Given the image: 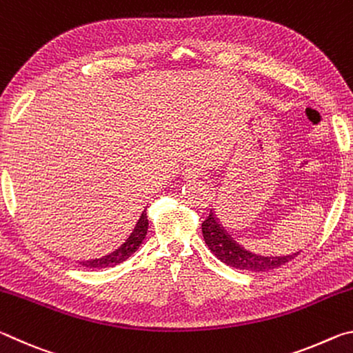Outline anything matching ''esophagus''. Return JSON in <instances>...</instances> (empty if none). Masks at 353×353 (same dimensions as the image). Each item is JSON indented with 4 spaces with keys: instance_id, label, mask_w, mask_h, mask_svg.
Segmentation results:
<instances>
[{
    "instance_id": "1",
    "label": "esophagus",
    "mask_w": 353,
    "mask_h": 353,
    "mask_svg": "<svg viewBox=\"0 0 353 353\" xmlns=\"http://www.w3.org/2000/svg\"><path fill=\"white\" fill-rule=\"evenodd\" d=\"M182 176L183 179H187V181H194V179H198L201 176V171L198 168H194V166H185L182 170Z\"/></svg>"
}]
</instances>
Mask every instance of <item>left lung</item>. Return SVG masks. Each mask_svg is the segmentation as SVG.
I'll return each mask as SVG.
<instances>
[{
	"instance_id": "left-lung-1",
	"label": "left lung",
	"mask_w": 353,
	"mask_h": 353,
	"mask_svg": "<svg viewBox=\"0 0 353 353\" xmlns=\"http://www.w3.org/2000/svg\"><path fill=\"white\" fill-rule=\"evenodd\" d=\"M202 235H204L205 244L208 249L216 255L225 265H229L235 270L254 271V272H265L276 270V268L291 261L299 252L291 255H279V256H266L259 255L240 246L234 238L225 234V230L218 223L214 213L210 210L207 219L202 223Z\"/></svg>"
}]
</instances>
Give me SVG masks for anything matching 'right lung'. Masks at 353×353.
Here are the masks:
<instances>
[{"mask_svg": "<svg viewBox=\"0 0 353 353\" xmlns=\"http://www.w3.org/2000/svg\"><path fill=\"white\" fill-rule=\"evenodd\" d=\"M148 224L149 223H148V216H146V210H145L141 213L140 219L137 221L134 230L130 232V235L126 238V240H124L121 246L115 250H112L110 254L99 256V259L81 261V265L85 268H109V266L118 265V263H123L124 260H128L129 256L140 248L143 240H145V236L148 234Z\"/></svg>", "mask_w": 353, "mask_h": 353, "instance_id": "add662e5", "label": "right lung"}]
</instances>
